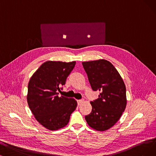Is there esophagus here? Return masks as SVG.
Returning <instances> with one entry per match:
<instances>
[{"mask_svg": "<svg viewBox=\"0 0 156 156\" xmlns=\"http://www.w3.org/2000/svg\"><path fill=\"white\" fill-rule=\"evenodd\" d=\"M83 102H84V100L83 99L78 100V101H77V104H78V105H80L82 103H83Z\"/></svg>", "mask_w": 156, "mask_h": 156, "instance_id": "34e87169", "label": "esophagus"}]
</instances>
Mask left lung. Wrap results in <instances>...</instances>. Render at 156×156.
<instances>
[{
  "label": "left lung",
  "instance_id": "1",
  "mask_svg": "<svg viewBox=\"0 0 156 156\" xmlns=\"http://www.w3.org/2000/svg\"><path fill=\"white\" fill-rule=\"evenodd\" d=\"M82 63L92 90L101 91L98 98L90 102L92 111L85 119L91 128L104 131L113 127L125 111L126 85L115 67L107 60Z\"/></svg>",
  "mask_w": 156,
  "mask_h": 156
}]
</instances>
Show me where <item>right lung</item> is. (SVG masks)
<instances>
[{
	"label": "right lung",
	"instance_id": "right-lung-1",
	"mask_svg": "<svg viewBox=\"0 0 156 156\" xmlns=\"http://www.w3.org/2000/svg\"><path fill=\"white\" fill-rule=\"evenodd\" d=\"M76 65V61H48L43 63L30 77L27 101L36 120L46 129L58 130L69 122L76 109L74 98L58 97L66 80Z\"/></svg>",
	"mask_w": 156,
	"mask_h": 156
}]
</instances>
